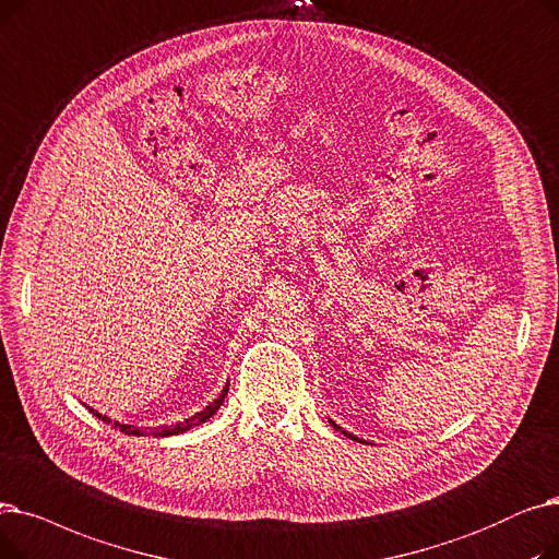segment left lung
<instances>
[{"label": "left lung", "mask_w": 559, "mask_h": 559, "mask_svg": "<svg viewBox=\"0 0 559 559\" xmlns=\"http://www.w3.org/2000/svg\"><path fill=\"white\" fill-rule=\"evenodd\" d=\"M330 423H332V425H334V428H336V430H341V428H338V425H336V423H334V420H330ZM343 435H345V437H350V439H357V437H353V435H348V432H343Z\"/></svg>", "instance_id": "8db88e82"}]
</instances>
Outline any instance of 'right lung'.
<instances>
[{"label":"right lung","instance_id":"right-lung-1","mask_svg":"<svg viewBox=\"0 0 559 559\" xmlns=\"http://www.w3.org/2000/svg\"><path fill=\"white\" fill-rule=\"evenodd\" d=\"M227 391H229V384L223 389V393L218 395V401L211 403V405H209L206 409H202L200 414H195V416H191V418H186L183 423H177V425H162V428H154V430H150V428H134V425L116 423V428H118L120 432H124V435H131V437H147V435H152V437H173V435H181V432L191 430V428H195V425H200V423H204V420H209L211 416H214V414L221 409ZM91 412H93L97 418H102L104 423H111V418H106V416L97 414L95 409H91Z\"/></svg>","mask_w":559,"mask_h":559}]
</instances>
